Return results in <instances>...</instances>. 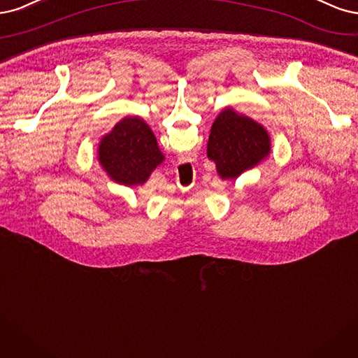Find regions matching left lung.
<instances>
[{"instance_id":"8db88e82","label":"left lung","mask_w":358,"mask_h":358,"mask_svg":"<svg viewBox=\"0 0 358 358\" xmlns=\"http://www.w3.org/2000/svg\"><path fill=\"white\" fill-rule=\"evenodd\" d=\"M271 150V135L262 123L227 107L211 126L206 156L222 180H236L264 162Z\"/></svg>"}]
</instances>
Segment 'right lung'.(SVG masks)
I'll return each instance as SVG.
<instances>
[{
    "label": "right lung",
    "mask_w": 358,
    "mask_h": 358,
    "mask_svg": "<svg viewBox=\"0 0 358 358\" xmlns=\"http://www.w3.org/2000/svg\"><path fill=\"white\" fill-rule=\"evenodd\" d=\"M164 160L152 128L138 116L123 117L98 144L101 168L124 187L141 186Z\"/></svg>",
    "instance_id": "1"
}]
</instances>
